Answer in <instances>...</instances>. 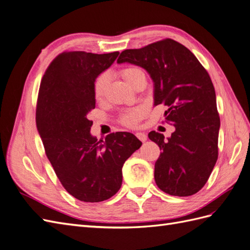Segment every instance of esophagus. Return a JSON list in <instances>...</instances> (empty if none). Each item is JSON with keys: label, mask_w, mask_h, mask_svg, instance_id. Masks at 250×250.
<instances>
[{"label": "esophagus", "mask_w": 250, "mask_h": 250, "mask_svg": "<svg viewBox=\"0 0 250 250\" xmlns=\"http://www.w3.org/2000/svg\"><path fill=\"white\" fill-rule=\"evenodd\" d=\"M136 136H137V138H138L140 141H142V142H145V141L147 140V136H146L145 132H137Z\"/></svg>", "instance_id": "esophagus-1"}]
</instances>
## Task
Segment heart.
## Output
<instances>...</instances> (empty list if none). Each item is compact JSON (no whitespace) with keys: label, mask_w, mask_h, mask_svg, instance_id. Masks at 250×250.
I'll return each mask as SVG.
<instances>
[{"label":"heart","mask_w":250,"mask_h":250,"mask_svg":"<svg viewBox=\"0 0 250 250\" xmlns=\"http://www.w3.org/2000/svg\"><path fill=\"white\" fill-rule=\"evenodd\" d=\"M119 73H120V77L124 80V82L127 85H129L130 87H133L136 85L141 79H145L143 71L137 68V67H126V68L120 70ZM108 82H109V77L107 73H103V75H101L96 80V82H94V85H93V93L96 100L100 101L103 99ZM144 114H145V109L141 108L140 107V108H136V109L125 112L122 116V118H121V122H122V124H124L125 126L134 127L138 125L140 120L144 117Z\"/></svg>","instance_id":"1"}]
</instances>
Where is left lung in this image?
Segmentation results:
<instances>
[{
	"instance_id": "obj_1",
	"label": "left lung",
	"mask_w": 250,
	"mask_h": 250,
	"mask_svg": "<svg viewBox=\"0 0 250 250\" xmlns=\"http://www.w3.org/2000/svg\"><path fill=\"white\" fill-rule=\"evenodd\" d=\"M117 63L147 71L153 82V106H166L165 122L175 128L167 139L148 133L162 150L154 165L158 187L175 197L197 193L218 160L220 118L210 77L189 49L171 39L124 50Z\"/></svg>"
}]
</instances>
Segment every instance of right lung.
<instances>
[{"label":"right lung","mask_w":250,"mask_h":250,"mask_svg":"<svg viewBox=\"0 0 250 250\" xmlns=\"http://www.w3.org/2000/svg\"><path fill=\"white\" fill-rule=\"evenodd\" d=\"M119 51L61 53L45 71L37 105V128L46 156L65 189L83 202H102L122 185V167L142 142L130 132L98 141L87 114L96 107L93 85Z\"/></svg>","instance_id":"add662e5"}]
</instances>
